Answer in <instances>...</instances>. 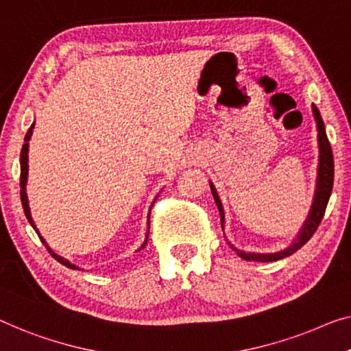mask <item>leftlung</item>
Segmentation results:
<instances>
[{"label":"left lung","instance_id":"left-lung-1","mask_svg":"<svg viewBox=\"0 0 351 351\" xmlns=\"http://www.w3.org/2000/svg\"><path fill=\"white\" fill-rule=\"evenodd\" d=\"M312 113L313 118H315L317 124V140H318V169H317V182H315V193H313V200L309 209V214H307L304 223L298 234L293 239L289 247L279 250V252H271V254H260V252H244V250H238L232 243L230 247H232L234 252H237L239 257L247 260V261H276L284 257H289V255L295 254L298 249H301L309 239L312 234L317 232L318 226H320L323 216H325V209L328 205L329 197H331L332 191V181H334V159H332V151L331 145L328 142L326 130H325V123H323L322 114L318 112V108L312 104ZM209 187H211L214 202H216L219 214H221V223L222 230L226 227V213H223V206L221 198H219V193L216 187L211 181H209Z\"/></svg>","mask_w":351,"mask_h":351}]
</instances>
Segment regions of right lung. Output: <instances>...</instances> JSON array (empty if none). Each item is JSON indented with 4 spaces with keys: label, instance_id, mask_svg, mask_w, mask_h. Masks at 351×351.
Masks as SVG:
<instances>
[{
    "label": "right lung",
    "instance_id": "1",
    "mask_svg": "<svg viewBox=\"0 0 351 351\" xmlns=\"http://www.w3.org/2000/svg\"><path fill=\"white\" fill-rule=\"evenodd\" d=\"M34 124H36V123L31 124V128L28 129V132H26V135H25V143H23V146H22V153H20V197H22V205H23L25 216H26V219H28V222L31 223V227H33V228L36 230V233L39 234L40 241L44 243V245L47 247V250H49V252H50L51 257H53L56 261H60L61 265H64L66 268L80 269V268H78V266L72 265L69 260L64 258V257H60L58 254H55L53 250L50 249V245L47 244V241H45L44 238L40 237L39 230L36 228V223H34V221H33V217H31V209H29V203H28V195H26V182H28V151H29V140H31V135H33ZM153 203H154V202H153ZM151 206H153V205H151ZM149 213H151V208H149ZM149 213H148V219H149ZM148 237H149V227H148V232H146L145 243L142 244V247H140L138 250H142V249L145 247V245H146V243H148Z\"/></svg>",
    "mask_w": 351,
    "mask_h": 351
}]
</instances>
